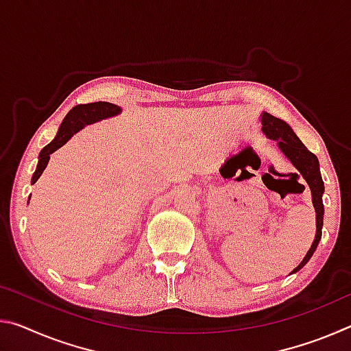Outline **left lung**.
<instances>
[{"instance_id":"left-lung-1","label":"left lung","mask_w":351,"mask_h":351,"mask_svg":"<svg viewBox=\"0 0 351 351\" xmlns=\"http://www.w3.org/2000/svg\"><path fill=\"white\" fill-rule=\"evenodd\" d=\"M261 132L266 134V138L272 141H277V145L280 148L282 153L287 156L291 164L300 171V175L305 178L308 186L311 189V198L314 204V210H316V239H314L310 251L306 252L305 258L300 261V265L293 272H297L304 268L308 263V260L313 257L314 251L322 237V226H324V181L320 176L319 170V159L314 153H311L308 148L302 144V141L297 138L287 122L282 119L274 117L269 112H261Z\"/></svg>"}]
</instances>
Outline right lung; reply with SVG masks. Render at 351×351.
Masks as SVG:
<instances>
[{"label":"right lung","instance_id":"obj_1","mask_svg":"<svg viewBox=\"0 0 351 351\" xmlns=\"http://www.w3.org/2000/svg\"><path fill=\"white\" fill-rule=\"evenodd\" d=\"M121 111H122L121 106L110 102H94V104L74 106V108L68 112L66 117L63 119L56 138L40 152L37 169H35L32 175V184L37 182L41 173H43L47 162H49L51 154L56 150H58L62 145L66 144V142L73 138L79 130H82L85 125H90V123L102 121V119L117 116ZM29 199H31V197H29Z\"/></svg>","mask_w":351,"mask_h":351}]
</instances>
